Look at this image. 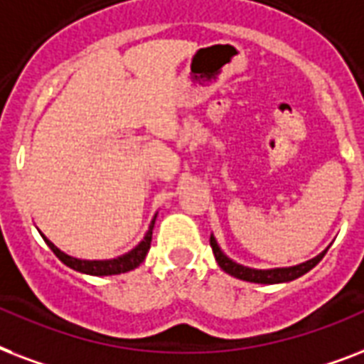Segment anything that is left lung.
I'll return each mask as SVG.
<instances>
[{
  "label": "left lung",
  "mask_w": 364,
  "mask_h": 364,
  "mask_svg": "<svg viewBox=\"0 0 364 364\" xmlns=\"http://www.w3.org/2000/svg\"><path fill=\"white\" fill-rule=\"evenodd\" d=\"M210 247H213L214 258L218 262V266L224 269L226 273H230L232 277H237L241 281H249V283H260V284H277V283H289V281H294V279L302 277L304 273H308L311 267H315L321 262V258L325 256V252L328 249H325L321 255H317L315 258L308 262H302L298 266L290 267H273V269H255V267L241 266L237 262H233L230 256H226L222 252V249L216 243L214 235H210Z\"/></svg>",
  "instance_id": "obj_1"
}]
</instances>
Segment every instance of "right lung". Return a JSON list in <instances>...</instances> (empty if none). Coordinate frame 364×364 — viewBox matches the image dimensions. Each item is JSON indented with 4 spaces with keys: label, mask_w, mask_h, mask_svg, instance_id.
<instances>
[{
    "label": "right lung",
    "mask_w": 364,
    "mask_h": 364,
    "mask_svg": "<svg viewBox=\"0 0 364 364\" xmlns=\"http://www.w3.org/2000/svg\"><path fill=\"white\" fill-rule=\"evenodd\" d=\"M156 216H154V220H151L150 230L146 232L144 239L134 247V249L125 252V255L117 256V258H109V260H81V258H74V256L62 252L53 241H49V239L45 237L43 233H41V237H43V241L47 243V247L55 252L56 258H58L62 264H66L68 267L75 269V272L87 273V275H97V277H102V275H119V273L131 272V269L138 267L144 262V258L148 255V250H150L151 230H154V224H156Z\"/></svg>",
    "instance_id": "1"
}]
</instances>
